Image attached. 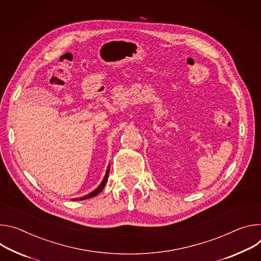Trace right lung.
<instances>
[{"mask_svg":"<svg viewBox=\"0 0 261 261\" xmlns=\"http://www.w3.org/2000/svg\"><path fill=\"white\" fill-rule=\"evenodd\" d=\"M109 172H110V164H109V166H108V168H107L106 175H105V177H103L102 181L100 182V185H99V186H98L94 191H92L90 194L86 195V196H84V197H81V198H74V199H72V201H81V200L89 199V198H92V197H95L96 195H98V194L103 190V188H105V186H106V184H107V181H108V178H109Z\"/></svg>","mask_w":261,"mask_h":261,"instance_id":"1","label":"right lung"}]
</instances>
